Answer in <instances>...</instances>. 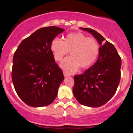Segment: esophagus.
Here are the masks:
<instances>
[{
    "instance_id": "esophagus-1",
    "label": "esophagus",
    "mask_w": 133,
    "mask_h": 133,
    "mask_svg": "<svg viewBox=\"0 0 133 133\" xmlns=\"http://www.w3.org/2000/svg\"><path fill=\"white\" fill-rule=\"evenodd\" d=\"M63 74H64V77H67V76H69V74L68 72H66L64 71Z\"/></svg>"
}]
</instances>
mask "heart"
Returning a JSON list of instances; mask_svg holds the SVG:
<instances>
[{
  "mask_svg": "<svg viewBox=\"0 0 133 133\" xmlns=\"http://www.w3.org/2000/svg\"><path fill=\"white\" fill-rule=\"evenodd\" d=\"M50 47L56 61H61L70 51L71 57L61 64V68L70 73L76 72L80 67L83 69L91 67L100 52L98 42L80 32L68 34L64 41L54 38Z\"/></svg>",
  "mask_w": 133,
  "mask_h": 133,
  "instance_id": "obj_1",
  "label": "heart"
}]
</instances>
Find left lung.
Returning a JSON list of instances; mask_svg holds the SVG:
<instances>
[{"label":"left lung","instance_id":"left-lung-1","mask_svg":"<svg viewBox=\"0 0 133 133\" xmlns=\"http://www.w3.org/2000/svg\"><path fill=\"white\" fill-rule=\"evenodd\" d=\"M81 29L96 38L100 46L97 61L84 74L74 76L72 92L81 104L96 108L105 104L116 91L121 79V59L113 44L89 28Z\"/></svg>","mask_w":133,"mask_h":133}]
</instances>
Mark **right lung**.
I'll return each instance as SVG.
<instances>
[{"label":"right lung","instance_id":"add662e5","mask_svg":"<svg viewBox=\"0 0 133 133\" xmlns=\"http://www.w3.org/2000/svg\"><path fill=\"white\" fill-rule=\"evenodd\" d=\"M64 30L56 26L39 29L24 39L14 52L12 80L17 95L28 106H48L57 95L64 75L50 45Z\"/></svg>","mask_w":133,"mask_h":133}]
</instances>
